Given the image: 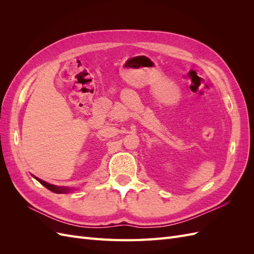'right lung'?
<instances>
[{
	"instance_id": "obj_1",
	"label": "right lung",
	"mask_w": 254,
	"mask_h": 254,
	"mask_svg": "<svg viewBox=\"0 0 254 254\" xmlns=\"http://www.w3.org/2000/svg\"><path fill=\"white\" fill-rule=\"evenodd\" d=\"M34 178L39 181L42 184V186H44L48 190L54 191V193L63 194V193H67V191H70V190H71L70 188H65V187H55V186H53V184H50V183L45 182V181H43V180H41L39 178H37V177H35V176H34Z\"/></svg>"
}]
</instances>
